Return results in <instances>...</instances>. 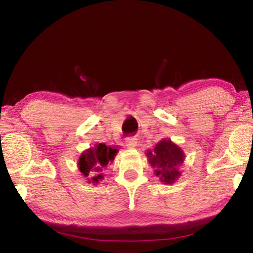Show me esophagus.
Returning a JSON list of instances; mask_svg holds the SVG:
<instances>
[{"instance_id":"obj_1","label":"esophagus","mask_w":253,"mask_h":253,"mask_svg":"<svg viewBox=\"0 0 253 253\" xmlns=\"http://www.w3.org/2000/svg\"><path fill=\"white\" fill-rule=\"evenodd\" d=\"M125 144L128 148H134L136 146V144H137V141H136L135 137H128L126 138Z\"/></svg>"}]
</instances>
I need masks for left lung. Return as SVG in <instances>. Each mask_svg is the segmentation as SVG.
<instances>
[{"instance_id": "1", "label": "left lung", "mask_w": 253, "mask_h": 253, "mask_svg": "<svg viewBox=\"0 0 253 253\" xmlns=\"http://www.w3.org/2000/svg\"><path fill=\"white\" fill-rule=\"evenodd\" d=\"M148 162L154 168V173L162 182L173 183L180 175L181 171L179 167L183 163V151L170 139H162L156 144L153 151H147Z\"/></svg>"}]
</instances>
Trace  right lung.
I'll use <instances>...</instances> for the list:
<instances>
[{"mask_svg": "<svg viewBox=\"0 0 253 253\" xmlns=\"http://www.w3.org/2000/svg\"><path fill=\"white\" fill-rule=\"evenodd\" d=\"M117 152V148L109 147L103 143L95 144L94 147L85 150L80 156L79 169L90 183H98L103 178L101 173L103 168L114 161Z\"/></svg>", "mask_w": 253, "mask_h": 253, "instance_id": "add662e5", "label": "right lung"}]
</instances>
